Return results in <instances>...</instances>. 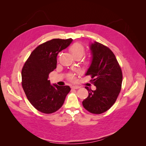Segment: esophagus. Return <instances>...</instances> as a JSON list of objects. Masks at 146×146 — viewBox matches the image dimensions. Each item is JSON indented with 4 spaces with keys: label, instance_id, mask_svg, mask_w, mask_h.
<instances>
[{
    "label": "esophagus",
    "instance_id": "34e87169",
    "mask_svg": "<svg viewBox=\"0 0 146 146\" xmlns=\"http://www.w3.org/2000/svg\"><path fill=\"white\" fill-rule=\"evenodd\" d=\"M80 88V86H72V89H76V90L78 89V88Z\"/></svg>",
    "mask_w": 146,
    "mask_h": 146
}]
</instances>
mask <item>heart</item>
Here are the masks:
<instances>
[{"label":"heart","mask_w":146,"mask_h":146,"mask_svg":"<svg viewBox=\"0 0 146 146\" xmlns=\"http://www.w3.org/2000/svg\"><path fill=\"white\" fill-rule=\"evenodd\" d=\"M69 51L74 58H76V57H81L82 58L84 54H85V48L81 44L76 42L70 47ZM69 77L70 79H73V75L70 74Z\"/></svg>","instance_id":"heart-1"}]
</instances>
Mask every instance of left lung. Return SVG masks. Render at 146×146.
I'll return each instance as SVG.
<instances>
[{"mask_svg":"<svg viewBox=\"0 0 146 146\" xmlns=\"http://www.w3.org/2000/svg\"><path fill=\"white\" fill-rule=\"evenodd\" d=\"M90 48L91 61L85 75H91L96 90L85 87L89 95L82 104L89 112L101 114L115 103L121 90L122 73L115 55L108 47L94 41L90 43Z\"/></svg>","mask_w":146,"mask_h":146,"instance_id":"8db88e82","label":"left lung"}]
</instances>
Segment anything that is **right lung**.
I'll list each match as a JSON object with an SVG mask.
<instances>
[{"label":"right lung","instance_id":"right-lung-1","mask_svg":"<svg viewBox=\"0 0 146 146\" xmlns=\"http://www.w3.org/2000/svg\"><path fill=\"white\" fill-rule=\"evenodd\" d=\"M53 39L38 46L32 52L22 69V86L33 107L43 113L50 114L59 110L70 91L69 86L51 85L48 74L56 68L58 54L72 42Z\"/></svg>","mask_w":146,"mask_h":146}]
</instances>
